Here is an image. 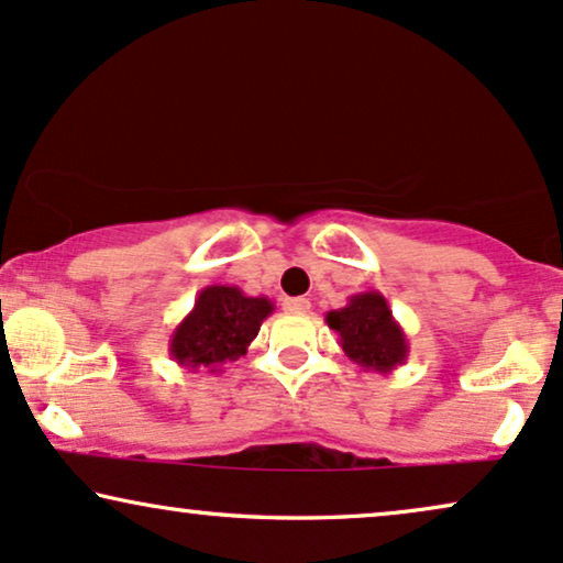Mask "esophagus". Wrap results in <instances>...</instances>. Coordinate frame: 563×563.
<instances>
[{
    "label": "esophagus",
    "instance_id": "1",
    "mask_svg": "<svg viewBox=\"0 0 563 563\" xmlns=\"http://www.w3.org/2000/svg\"><path fill=\"white\" fill-rule=\"evenodd\" d=\"M283 307H286V311H290V314H307L311 309V301L303 299V296H294V299L283 301Z\"/></svg>",
    "mask_w": 563,
    "mask_h": 563
}]
</instances>
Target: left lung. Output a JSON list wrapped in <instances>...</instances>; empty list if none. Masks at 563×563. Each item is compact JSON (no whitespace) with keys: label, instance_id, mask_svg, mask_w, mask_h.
Segmentation results:
<instances>
[{"label":"left lung","instance_id":"left-lung-1","mask_svg":"<svg viewBox=\"0 0 563 563\" xmlns=\"http://www.w3.org/2000/svg\"><path fill=\"white\" fill-rule=\"evenodd\" d=\"M324 322L338 333L343 354L364 372L390 375L409 356L404 328L396 322L380 290L351 296L346 307L328 311Z\"/></svg>","mask_w":563,"mask_h":563}]
</instances>
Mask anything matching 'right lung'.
<instances>
[{
	"label": "right lung",
	"mask_w": 563,
	"mask_h": 563,
	"mask_svg": "<svg viewBox=\"0 0 563 563\" xmlns=\"http://www.w3.org/2000/svg\"><path fill=\"white\" fill-rule=\"evenodd\" d=\"M273 311L275 303L267 296H246L239 286H207L173 330L167 351L188 372H222L246 354Z\"/></svg>",
	"instance_id": "obj_1"
}]
</instances>
